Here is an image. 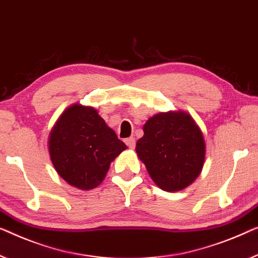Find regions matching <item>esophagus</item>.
I'll return each instance as SVG.
<instances>
[{
  "label": "esophagus",
  "instance_id": "esophagus-1",
  "mask_svg": "<svg viewBox=\"0 0 258 258\" xmlns=\"http://www.w3.org/2000/svg\"><path fill=\"white\" fill-rule=\"evenodd\" d=\"M125 142L127 145V147L131 149H134V147H136V139L134 138H128V139L125 140Z\"/></svg>",
  "mask_w": 258,
  "mask_h": 258
}]
</instances>
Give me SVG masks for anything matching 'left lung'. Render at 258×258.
Listing matches in <instances>:
<instances>
[{"instance_id":"obj_1","label":"left lung","mask_w":258,"mask_h":258,"mask_svg":"<svg viewBox=\"0 0 258 258\" xmlns=\"http://www.w3.org/2000/svg\"><path fill=\"white\" fill-rule=\"evenodd\" d=\"M136 151L148 174L164 191H179L201 174L205 142L201 128L186 112H161L149 118Z\"/></svg>"}]
</instances>
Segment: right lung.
<instances>
[{
	"label": "right lung",
	"mask_w": 258,
	"mask_h": 258,
	"mask_svg": "<svg viewBox=\"0 0 258 258\" xmlns=\"http://www.w3.org/2000/svg\"><path fill=\"white\" fill-rule=\"evenodd\" d=\"M126 145L94 107L69 106L53 127L48 151L55 170L71 185L94 189Z\"/></svg>",
	"instance_id": "right-lung-1"
}]
</instances>
